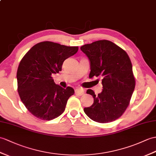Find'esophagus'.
<instances>
[{
  "label": "esophagus",
  "instance_id": "esophagus-1",
  "mask_svg": "<svg viewBox=\"0 0 156 156\" xmlns=\"http://www.w3.org/2000/svg\"><path fill=\"white\" fill-rule=\"evenodd\" d=\"M84 93V90L82 88H76L75 90V94L78 96H82Z\"/></svg>",
  "mask_w": 156,
  "mask_h": 156
}]
</instances>
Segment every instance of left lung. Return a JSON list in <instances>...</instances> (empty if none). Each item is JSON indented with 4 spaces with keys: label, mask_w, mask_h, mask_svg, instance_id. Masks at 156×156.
Masks as SVG:
<instances>
[{
    "label": "left lung",
    "mask_w": 156,
    "mask_h": 156,
    "mask_svg": "<svg viewBox=\"0 0 156 156\" xmlns=\"http://www.w3.org/2000/svg\"><path fill=\"white\" fill-rule=\"evenodd\" d=\"M88 58L89 77L102 78V92L95 95L91 89L86 93L94 98L91 106L84 108L88 116L99 123L119 118L128 108L135 88V78L129 58L124 50L111 41L102 40L81 46Z\"/></svg>",
    "instance_id": "1"
}]
</instances>
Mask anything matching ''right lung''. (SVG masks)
Listing matches in <instances>:
<instances>
[{
	"label": "right lung",
	"mask_w": 156,
	"mask_h": 156,
	"mask_svg": "<svg viewBox=\"0 0 156 156\" xmlns=\"http://www.w3.org/2000/svg\"><path fill=\"white\" fill-rule=\"evenodd\" d=\"M78 50V46L45 41L32 46L21 60L16 74L18 92L35 117L51 120L64 112L74 90L56 84L52 74L61 71L64 61Z\"/></svg>",
	"instance_id": "1"
}]
</instances>
